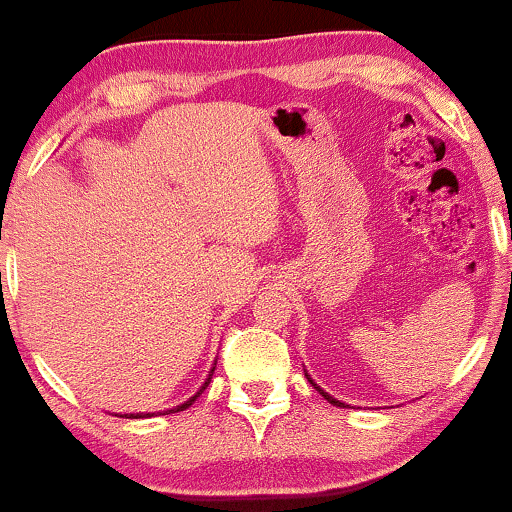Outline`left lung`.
Segmentation results:
<instances>
[{
    "label": "left lung",
    "mask_w": 512,
    "mask_h": 512,
    "mask_svg": "<svg viewBox=\"0 0 512 512\" xmlns=\"http://www.w3.org/2000/svg\"><path fill=\"white\" fill-rule=\"evenodd\" d=\"M307 380H310V377H307ZM310 382H312V380H310ZM312 384H314V382H312ZM314 389H317V391H319V394H321V396H324V398H326V401H331V403H333V405H338V408H345V403H340V401H335V398H333V396H328V394H326V391H321V389H319V387H317V384H314Z\"/></svg>",
    "instance_id": "left-lung-1"
}]
</instances>
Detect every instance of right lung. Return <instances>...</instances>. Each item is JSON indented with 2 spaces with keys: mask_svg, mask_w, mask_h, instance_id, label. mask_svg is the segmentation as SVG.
I'll use <instances>...</instances> for the list:
<instances>
[{
  "mask_svg": "<svg viewBox=\"0 0 512 512\" xmlns=\"http://www.w3.org/2000/svg\"><path fill=\"white\" fill-rule=\"evenodd\" d=\"M209 380H212V377H207V382H205V387H207V384H209ZM205 387H202V389H205ZM202 389L198 391V394H195V396H191V398H188V401L186 403H181V405H177V408H172V410H167V415H170V412H179V410H186L188 408V405H193V401H195V398H198L200 394H202ZM163 415H165V412H163ZM125 417H144V415H125Z\"/></svg>",
  "mask_w": 512,
  "mask_h": 512,
  "instance_id": "right-lung-1",
  "label": "right lung"
}]
</instances>
